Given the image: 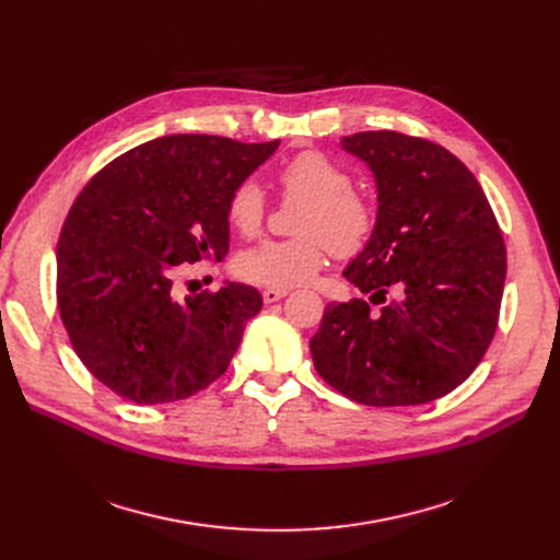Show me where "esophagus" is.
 I'll return each instance as SVG.
<instances>
[{"label":"esophagus","instance_id":"obj_1","mask_svg":"<svg viewBox=\"0 0 560 560\" xmlns=\"http://www.w3.org/2000/svg\"><path fill=\"white\" fill-rule=\"evenodd\" d=\"M285 295H288V290H279V288H268V290H262V302H265V304H275V302L283 300Z\"/></svg>","mask_w":560,"mask_h":560}]
</instances>
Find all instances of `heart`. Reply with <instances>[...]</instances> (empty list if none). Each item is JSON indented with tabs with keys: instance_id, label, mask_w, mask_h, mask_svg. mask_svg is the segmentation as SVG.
Masks as SVG:
<instances>
[{
	"instance_id": "b5f03b06",
	"label": "heart",
	"mask_w": 560,
	"mask_h": 560,
	"mask_svg": "<svg viewBox=\"0 0 560 560\" xmlns=\"http://www.w3.org/2000/svg\"><path fill=\"white\" fill-rule=\"evenodd\" d=\"M285 197L304 199L298 211V238L262 241L238 256V275L265 288H298L319 272L329 247L338 256L359 254L376 224L372 201L351 190V174L319 152H304L279 172ZM226 220L252 238L265 220V192L254 179L235 186L226 199Z\"/></svg>"
}]
</instances>
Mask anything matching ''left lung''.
<instances>
[{
  "mask_svg": "<svg viewBox=\"0 0 560 560\" xmlns=\"http://www.w3.org/2000/svg\"><path fill=\"white\" fill-rule=\"evenodd\" d=\"M376 186V224L345 268L370 300L327 304L311 338L315 370L368 406L445 397L494 336L506 247L490 203L452 152L397 131L340 138ZM370 303H384L370 312Z\"/></svg>",
  "mask_w": 560,
  "mask_h": 560,
  "instance_id": "8db88e82",
  "label": "left lung"
}]
</instances>
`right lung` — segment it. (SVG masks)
<instances>
[{"mask_svg": "<svg viewBox=\"0 0 560 560\" xmlns=\"http://www.w3.org/2000/svg\"><path fill=\"white\" fill-rule=\"evenodd\" d=\"M272 142L176 133L117 156L88 184L56 247V298L81 363L115 395L167 404L229 368L260 292L226 281L176 300L174 277L229 252L226 199Z\"/></svg>", "mask_w": 560, "mask_h": 560, "instance_id": "1", "label": "right lung"}]
</instances>
